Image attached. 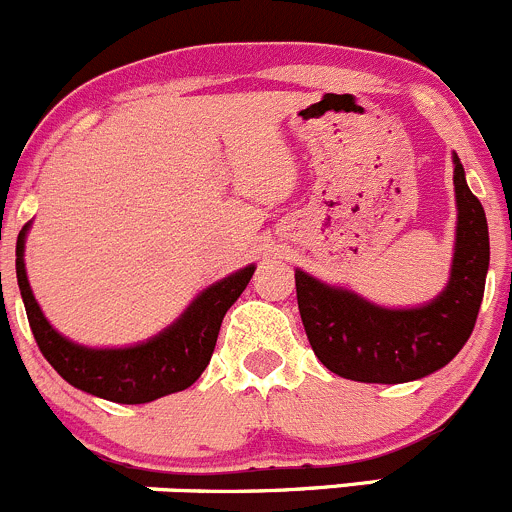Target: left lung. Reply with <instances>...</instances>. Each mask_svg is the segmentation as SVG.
Instances as JSON below:
<instances>
[{"label": "left lung", "instance_id": "8db88e82", "mask_svg": "<svg viewBox=\"0 0 512 512\" xmlns=\"http://www.w3.org/2000/svg\"><path fill=\"white\" fill-rule=\"evenodd\" d=\"M458 229L450 281L421 308L373 306L343 288L296 271V298L308 343L336 376L361 383H406L438 371L470 338L485 291L490 261L488 221L453 156Z\"/></svg>", "mask_w": 512, "mask_h": 512}]
</instances>
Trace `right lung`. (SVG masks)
Listing matches in <instances>:
<instances>
[{"label": "right lung", "mask_w": 512, "mask_h": 512, "mask_svg": "<svg viewBox=\"0 0 512 512\" xmlns=\"http://www.w3.org/2000/svg\"><path fill=\"white\" fill-rule=\"evenodd\" d=\"M27 229L29 224L19 231L17 239V283L39 351L74 388L126 406L184 391L204 373L226 311L234 306L254 276V266H246L209 286L174 326L161 331L151 341L131 348H84L59 336L44 318L39 303L34 301L24 271Z\"/></svg>", "instance_id": "right-lung-1"}]
</instances>
